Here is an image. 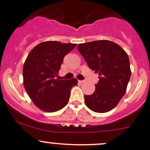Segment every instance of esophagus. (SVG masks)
Here are the masks:
<instances>
[{
	"mask_svg": "<svg viewBox=\"0 0 150 150\" xmlns=\"http://www.w3.org/2000/svg\"><path fill=\"white\" fill-rule=\"evenodd\" d=\"M85 82V80H79V83H83Z\"/></svg>",
	"mask_w": 150,
	"mask_h": 150,
	"instance_id": "1",
	"label": "esophagus"
}]
</instances>
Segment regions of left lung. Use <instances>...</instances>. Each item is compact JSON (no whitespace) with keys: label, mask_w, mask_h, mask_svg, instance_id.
Listing matches in <instances>:
<instances>
[{"label":"left lung","mask_w":150,"mask_h":150,"mask_svg":"<svg viewBox=\"0 0 150 150\" xmlns=\"http://www.w3.org/2000/svg\"><path fill=\"white\" fill-rule=\"evenodd\" d=\"M78 50L90 69L98 74L95 92L85 96V103L94 112L105 113L117 105L131 77L128 54L117 44L98 40L80 44Z\"/></svg>","instance_id":"1"}]
</instances>
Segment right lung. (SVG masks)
Returning a JSON list of instances; mask_svg holds the SVG:
<instances>
[{
	"mask_svg": "<svg viewBox=\"0 0 150 150\" xmlns=\"http://www.w3.org/2000/svg\"><path fill=\"white\" fill-rule=\"evenodd\" d=\"M76 44L47 41L37 45L23 64L24 88L34 103L45 112H55L69 101L70 91L78 84L75 78L56 79L64 56Z\"/></svg>",
	"mask_w": 150,
	"mask_h": 150,
	"instance_id": "1",
	"label": "right lung"
}]
</instances>
